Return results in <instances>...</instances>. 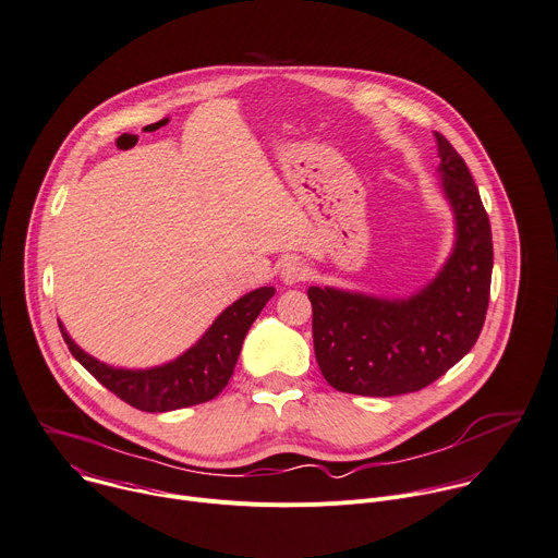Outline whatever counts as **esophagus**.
I'll return each mask as SVG.
<instances>
[{
  "label": "esophagus",
  "mask_w": 558,
  "mask_h": 558,
  "mask_svg": "<svg viewBox=\"0 0 558 558\" xmlns=\"http://www.w3.org/2000/svg\"><path fill=\"white\" fill-rule=\"evenodd\" d=\"M280 278L284 284H295V282H302L307 278V267L302 260L298 258H289L282 263L280 267Z\"/></svg>",
  "instance_id": "obj_1"
}]
</instances>
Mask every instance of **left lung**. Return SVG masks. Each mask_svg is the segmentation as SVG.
Wrapping results in <instances>:
<instances>
[{
    "label": "left lung",
    "mask_w": 558,
    "mask_h": 558,
    "mask_svg": "<svg viewBox=\"0 0 558 558\" xmlns=\"http://www.w3.org/2000/svg\"><path fill=\"white\" fill-rule=\"evenodd\" d=\"M440 191L453 246L440 271L408 298L310 287L314 349L325 380L344 393H412L459 363L487 314L494 267L489 218L465 160L436 133Z\"/></svg>",
    "instance_id": "1"
}]
</instances>
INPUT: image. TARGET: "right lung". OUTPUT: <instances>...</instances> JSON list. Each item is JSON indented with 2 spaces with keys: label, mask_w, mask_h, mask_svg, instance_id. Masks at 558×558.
I'll return each mask as SVG.
<instances>
[{
  "label": "right lung",
  "mask_w": 558,
  "mask_h": 558,
  "mask_svg": "<svg viewBox=\"0 0 558 558\" xmlns=\"http://www.w3.org/2000/svg\"><path fill=\"white\" fill-rule=\"evenodd\" d=\"M274 293V287H260L244 293L178 359L148 369H124L97 361L75 344L62 323L60 329L75 361L109 391L129 402L131 408L150 414L173 412L207 402L227 387L244 336Z\"/></svg>",
  "instance_id": "obj_1"
}]
</instances>
